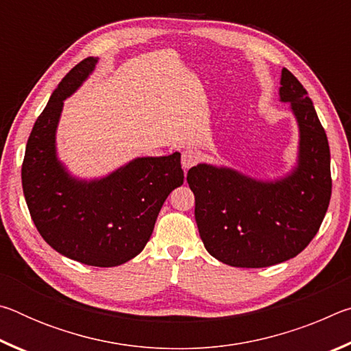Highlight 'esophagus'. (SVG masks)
Here are the masks:
<instances>
[{
	"instance_id": "obj_1",
	"label": "esophagus",
	"mask_w": 351,
	"mask_h": 351,
	"mask_svg": "<svg viewBox=\"0 0 351 351\" xmlns=\"http://www.w3.org/2000/svg\"><path fill=\"white\" fill-rule=\"evenodd\" d=\"M199 161V153L197 150H186L182 152V158H181V164H182V169L187 170L192 167Z\"/></svg>"
}]
</instances>
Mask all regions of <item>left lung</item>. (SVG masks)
<instances>
[{
	"instance_id": "1",
	"label": "left lung",
	"mask_w": 351,
	"mask_h": 351,
	"mask_svg": "<svg viewBox=\"0 0 351 351\" xmlns=\"http://www.w3.org/2000/svg\"><path fill=\"white\" fill-rule=\"evenodd\" d=\"M278 99L299 130L295 162L271 180L199 162L189 170L195 219L212 257L235 268H265L295 257L317 234L331 197L330 147L302 83L282 69Z\"/></svg>"
}]
</instances>
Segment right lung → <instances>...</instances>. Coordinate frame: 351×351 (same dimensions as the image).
Instances as JSON below:
<instances>
[{
	"label": "right lung",
	"mask_w": 351,
	"mask_h": 351,
	"mask_svg": "<svg viewBox=\"0 0 351 351\" xmlns=\"http://www.w3.org/2000/svg\"><path fill=\"white\" fill-rule=\"evenodd\" d=\"M97 57H88L58 83L27 139L23 192L35 228L64 257L111 268L134 258L150 240L170 192L182 186L181 153L139 156L105 176L71 173L57 152L64 100L90 77Z\"/></svg>",
	"instance_id": "obj_1"
}]
</instances>
